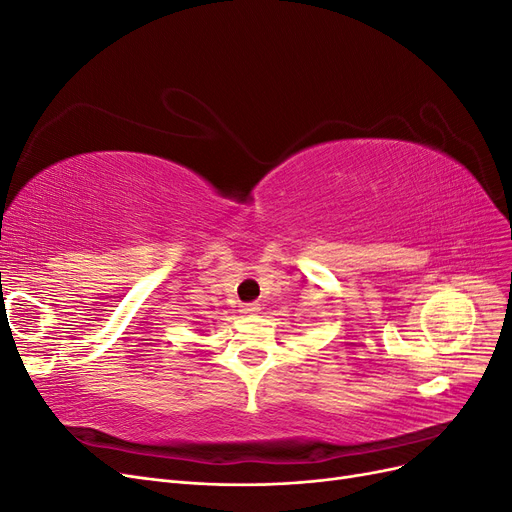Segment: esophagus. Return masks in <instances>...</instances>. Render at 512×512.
Returning <instances> with one entry per match:
<instances>
[{"label":"esophagus","mask_w":512,"mask_h":512,"mask_svg":"<svg viewBox=\"0 0 512 512\" xmlns=\"http://www.w3.org/2000/svg\"><path fill=\"white\" fill-rule=\"evenodd\" d=\"M241 312H243V314H247V316L258 314V312H260V305H258V303H245Z\"/></svg>","instance_id":"34e87169"}]
</instances>
